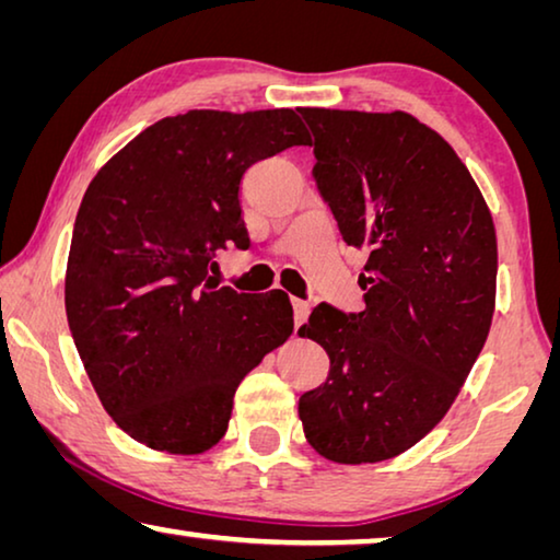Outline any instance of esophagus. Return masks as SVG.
<instances>
[{
	"label": "esophagus",
	"instance_id": "34e87169",
	"mask_svg": "<svg viewBox=\"0 0 560 560\" xmlns=\"http://www.w3.org/2000/svg\"><path fill=\"white\" fill-rule=\"evenodd\" d=\"M308 312H312V306H308V301L294 299V318H296V328H301V326L306 324Z\"/></svg>",
	"mask_w": 560,
	"mask_h": 560
}]
</instances>
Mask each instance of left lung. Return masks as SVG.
<instances>
[{"mask_svg": "<svg viewBox=\"0 0 560 560\" xmlns=\"http://www.w3.org/2000/svg\"><path fill=\"white\" fill-rule=\"evenodd\" d=\"M299 112L314 135L316 189L343 242L369 252L366 308L318 304L299 328L331 361L299 398V419L324 458L376 464L446 416L481 353L495 229L464 162L411 114Z\"/></svg>", "mask_w": 560, "mask_h": 560, "instance_id": "left-lung-1", "label": "left lung"}]
</instances>
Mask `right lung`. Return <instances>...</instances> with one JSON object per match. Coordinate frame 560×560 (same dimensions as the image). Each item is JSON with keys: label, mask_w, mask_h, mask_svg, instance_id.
<instances>
[{"label": "right lung", "mask_w": 560, "mask_h": 560, "mask_svg": "<svg viewBox=\"0 0 560 560\" xmlns=\"http://www.w3.org/2000/svg\"><path fill=\"white\" fill-rule=\"evenodd\" d=\"M306 144L294 109H194L141 131L89 184L69 248L67 322L102 406L135 441L209 451L242 378L294 331L281 289L238 294L209 269L229 244L248 248L246 168Z\"/></svg>", "instance_id": "1"}]
</instances>
